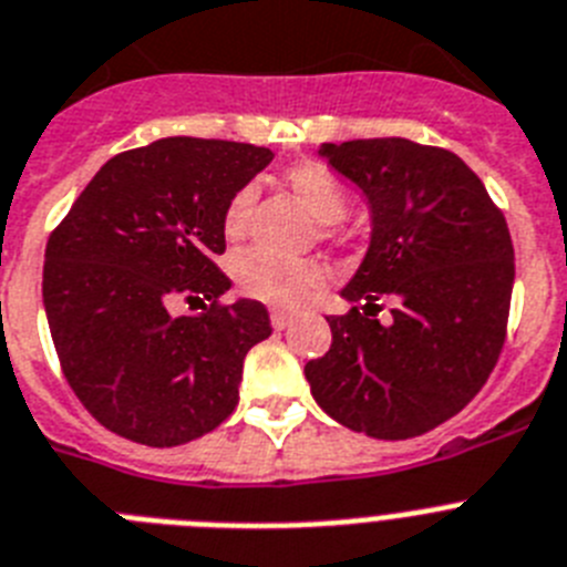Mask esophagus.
I'll return each instance as SVG.
<instances>
[{"mask_svg": "<svg viewBox=\"0 0 567 567\" xmlns=\"http://www.w3.org/2000/svg\"><path fill=\"white\" fill-rule=\"evenodd\" d=\"M292 321H295L292 312H280V309H275V312H272V327H275V330H287V327Z\"/></svg>", "mask_w": 567, "mask_h": 567, "instance_id": "obj_1", "label": "esophagus"}]
</instances>
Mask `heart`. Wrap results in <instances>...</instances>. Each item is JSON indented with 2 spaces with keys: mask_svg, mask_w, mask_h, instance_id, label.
Here are the masks:
<instances>
[{
  "mask_svg": "<svg viewBox=\"0 0 567 567\" xmlns=\"http://www.w3.org/2000/svg\"><path fill=\"white\" fill-rule=\"evenodd\" d=\"M287 186L292 188V195L298 197L303 209L309 215L321 220L323 235L336 237L341 231V220L350 206V195L343 181L323 163H298L287 172ZM251 203H255V188L244 186L237 188L229 197L224 209V235L226 240H240L249 226ZM327 272L318 260H284L266 251H244L235 260V280L237 289L260 303L278 309H298L312 298L318 287L323 284Z\"/></svg>",
  "mask_w": 567,
  "mask_h": 567,
  "instance_id": "1",
  "label": "heart"
}]
</instances>
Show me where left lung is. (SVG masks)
<instances>
[{"label":"left lung","instance_id":"obj_1","mask_svg":"<svg viewBox=\"0 0 567 567\" xmlns=\"http://www.w3.org/2000/svg\"><path fill=\"white\" fill-rule=\"evenodd\" d=\"M370 206V249L330 316L332 347L303 367L338 424L413 439L453 419L485 386L505 343L514 244L485 183L447 148L404 137L323 143ZM394 301V321L374 318Z\"/></svg>","mask_w":567,"mask_h":567}]
</instances>
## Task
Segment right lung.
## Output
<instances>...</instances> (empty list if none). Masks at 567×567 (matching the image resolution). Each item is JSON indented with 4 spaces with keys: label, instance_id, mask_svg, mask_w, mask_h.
Returning a JSON list of instances; mask_svg holds the SVG:
<instances>
[{
    "label": "right lung",
    "instance_id": "1",
    "mask_svg": "<svg viewBox=\"0 0 567 567\" xmlns=\"http://www.w3.org/2000/svg\"><path fill=\"white\" fill-rule=\"evenodd\" d=\"M272 163L249 143L154 140L111 157L45 246L42 303L62 372L111 433L177 447L237 408L246 352L272 336L260 301L220 303L231 280L224 209ZM186 297L204 309L172 317Z\"/></svg>",
    "mask_w": 567,
    "mask_h": 567
}]
</instances>
